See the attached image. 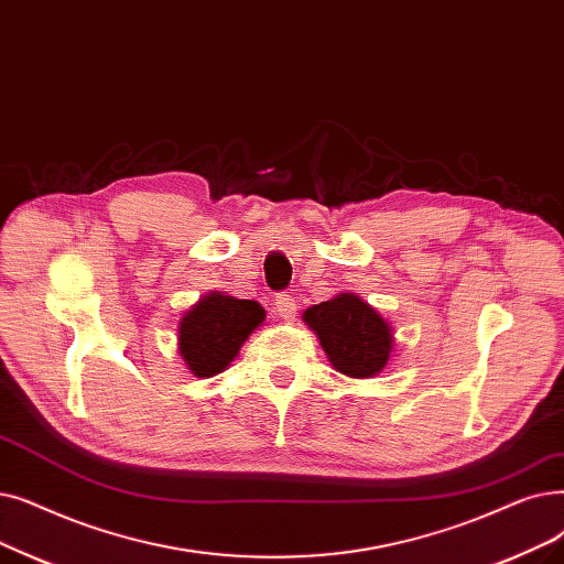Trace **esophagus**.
Returning <instances> with one entry per match:
<instances>
[{
	"instance_id": "obj_1",
	"label": "esophagus",
	"mask_w": 564,
	"mask_h": 564,
	"mask_svg": "<svg viewBox=\"0 0 564 564\" xmlns=\"http://www.w3.org/2000/svg\"><path fill=\"white\" fill-rule=\"evenodd\" d=\"M274 311H276V315L281 317V321L290 323V321H295L297 302H295V297H290V295H279L276 302H274Z\"/></svg>"
}]
</instances>
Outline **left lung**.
<instances>
[{
  "mask_svg": "<svg viewBox=\"0 0 564 564\" xmlns=\"http://www.w3.org/2000/svg\"><path fill=\"white\" fill-rule=\"evenodd\" d=\"M315 332L334 369L350 378L378 376L394 348V336L384 317L352 292L315 304L302 313Z\"/></svg>",
  "mask_w": 564,
  "mask_h": 564,
  "instance_id": "8db88e82",
  "label": "left lung"
}]
</instances>
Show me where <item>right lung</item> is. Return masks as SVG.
I'll use <instances>...</instances> for the list:
<instances>
[{
	"mask_svg": "<svg viewBox=\"0 0 564 564\" xmlns=\"http://www.w3.org/2000/svg\"><path fill=\"white\" fill-rule=\"evenodd\" d=\"M264 323V308L253 300H237L226 292H209L180 321L177 346L188 371L212 378L226 371L253 329Z\"/></svg>",
	"mask_w": 564,
	"mask_h": 564,
	"instance_id": "obj_1",
	"label": "right lung"
}]
</instances>
